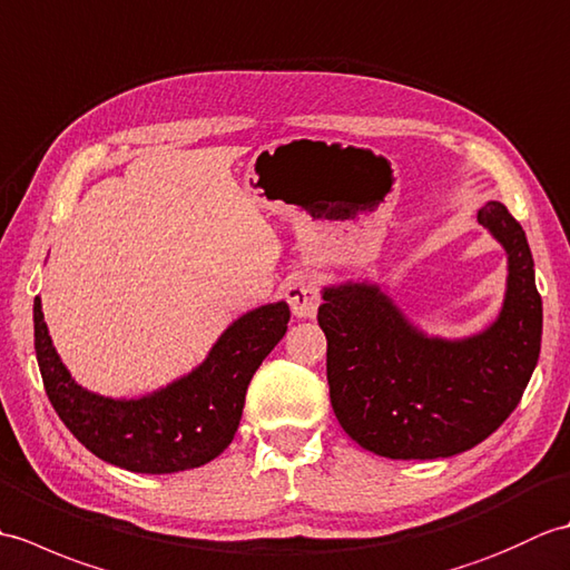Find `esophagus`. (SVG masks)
Returning a JSON list of instances; mask_svg holds the SVG:
<instances>
[{
	"label": "esophagus",
	"instance_id": "1",
	"mask_svg": "<svg viewBox=\"0 0 570 570\" xmlns=\"http://www.w3.org/2000/svg\"><path fill=\"white\" fill-rule=\"evenodd\" d=\"M284 296L288 301V306H292L294 316L298 318L316 316L318 304H321V292H318V284L313 282L308 274H294L288 278Z\"/></svg>",
	"mask_w": 570,
	"mask_h": 570
}]
</instances>
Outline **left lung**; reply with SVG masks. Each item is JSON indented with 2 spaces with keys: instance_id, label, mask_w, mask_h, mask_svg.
Wrapping results in <instances>:
<instances>
[{
  "instance_id": "8db88e82",
  "label": "left lung",
  "mask_w": 570,
  "mask_h": 570,
  "mask_svg": "<svg viewBox=\"0 0 570 570\" xmlns=\"http://www.w3.org/2000/svg\"><path fill=\"white\" fill-rule=\"evenodd\" d=\"M510 254L498 323L460 343L431 341L367 284L325 288L318 323L328 341L331 404L345 433L394 460L463 453L512 414L541 350V296L527 235L504 203L478 213Z\"/></svg>"
}]
</instances>
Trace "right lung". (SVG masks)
<instances>
[{
	"label": "right lung",
	"instance_id": "add662e5",
	"mask_svg": "<svg viewBox=\"0 0 570 570\" xmlns=\"http://www.w3.org/2000/svg\"><path fill=\"white\" fill-rule=\"evenodd\" d=\"M284 301L249 311L223 333L208 360L151 396L115 402L72 382L48 337L41 301H33V345L43 390L68 431L90 453L131 472H178L210 463L233 443L247 386L282 341Z\"/></svg>",
	"mask_w": 570,
	"mask_h": 570
}]
</instances>
